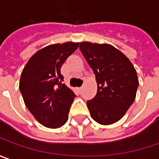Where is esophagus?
<instances>
[{
	"label": "esophagus",
	"instance_id": "obj_1",
	"mask_svg": "<svg viewBox=\"0 0 159 159\" xmlns=\"http://www.w3.org/2000/svg\"><path fill=\"white\" fill-rule=\"evenodd\" d=\"M77 90H78V92L81 93L82 92V90H83V87H79V88H77Z\"/></svg>",
	"mask_w": 159,
	"mask_h": 159
}]
</instances>
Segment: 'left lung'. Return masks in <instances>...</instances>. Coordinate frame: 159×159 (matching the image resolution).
<instances>
[{
  "label": "left lung",
  "instance_id": "1",
  "mask_svg": "<svg viewBox=\"0 0 159 159\" xmlns=\"http://www.w3.org/2000/svg\"><path fill=\"white\" fill-rule=\"evenodd\" d=\"M80 51L93 68L97 93L87 101L91 116L103 125L119 121L131 107L139 85L137 73L127 57L107 43H80Z\"/></svg>",
  "mask_w": 159,
  "mask_h": 159
}]
</instances>
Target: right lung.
<instances>
[{
  "label": "right lung",
  "mask_w": 159,
  "mask_h": 159,
  "mask_svg": "<svg viewBox=\"0 0 159 159\" xmlns=\"http://www.w3.org/2000/svg\"><path fill=\"white\" fill-rule=\"evenodd\" d=\"M78 46L73 42L48 45L32 56L22 71L19 90L25 104L45 127H61L68 119L75 95L62 84L60 68Z\"/></svg>",
  "instance_id": "1"
}]
</instances>
